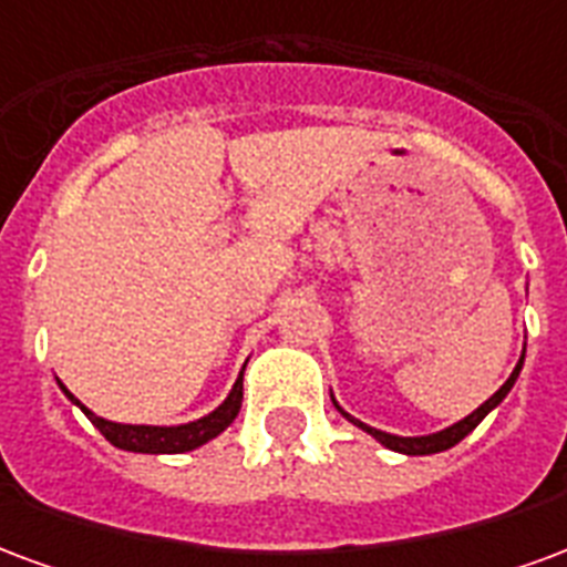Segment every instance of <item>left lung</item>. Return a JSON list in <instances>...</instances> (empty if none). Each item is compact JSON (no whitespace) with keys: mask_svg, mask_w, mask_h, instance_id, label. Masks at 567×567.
<instances>
[{"mask_svg":"<svg viewBox=\"0 0 567 567\" xmlns=\"http://www.w3.org/2000/svg\"><path fill=\"white\" fill-rule=\"evenodd\" d=\"M519 370H523V358H519V364H516V370H513V373H511V380L504 382L498 392L488 398L486 404L476 406L474 413H471V416H464L462 422H455V425L443 427V431H437V434H427V437H398V434H385V431H377V427H370V425H364V422H358V419H352V416H349V413H343L340 406H337V410H340V413H343V416L349 419V422H355V425L361 427V431H368V434H373V437L380 440L382 446H389V450L404 452V455H431V452L450 450V446H455L458 440L467 437V434H471V431H474V427L480 425V422H483V419H486L488 413H492V410H495V406H498L501 401H504V398H507V392H511V389H513V382H516V377H519ZM333 404H337V401H333Z\"/></svg>","mask_w":567,"mask_h":567,"instance_id":"1","label":"left lung"}]
</instances>
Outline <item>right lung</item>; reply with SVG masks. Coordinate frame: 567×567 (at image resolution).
Returning <instances> with one entry per match:
<instances>
[{
  "label": "right lung",
  "instance_id": "right-lung-1",
  "mask_svg": "<svg viewBox=\"0 0 567 567\" xmlns=\"http://www.w3.org/2000/svg\"><path fill=\"white\" fill-rule=\"evenodd\" d=\"M246 370V368H243ZM63 389V385H60ZM69 401H75V394H69ZM81 406V401H75ZM239 406H243V373H239V380L227 394V401H224L218 410H212L209 416L197 419V422H187V425H173V427H161V425H121V422H109V419L96 416L91 413L87 406H81L84 410V416L91 419L93 425L100 427V434H103L112 446L117 450H127V452H151V455H157V452H187V450H197L203 443H209L212 437H218L224 427L230 425L239 413Z\"/></svg>",
  "mask_w": 567,
  "mask_h": 567
}]
</instances>
